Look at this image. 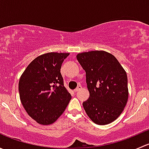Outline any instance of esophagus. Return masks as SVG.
Wrapping results in <instances>:
<instances>
[{
	"instance_id": "esophagus-1",
	"label": "esophagus",
	"mask_w": 149,
	"mask_h": 149,
	"mask_svg": "<svg viewBox=\"0 0 149 149\" xmlns=\"http://www.w3.org/2000/svg\"><path fill=\"white\" fill-rule=\"evenodd\" d=\"M81 88H82V86H78V87H77V88H76V89L74 90V91H75V92H77V91H80V90L81 89Z\"/></svg>"
}]
</instances>
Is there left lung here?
Here are the masks:
<instances>
[{
	"instance_id": "obj_1",
	"label": "left lung",
	"mask_w": 149,
	"mask_h": 149,
	"mask_svg": "<svg viewBox=\"0 0 149 149\" xmlns=\"http://www.w3.org/2000/svg\"><path fill=\"white\" fill-rule=\"evenodd\" d=\"M76 58L86 71L89 98L83 107L87 115L97 125L115 121L128 99L125 70L113 55L103 50L81 52Z\"/></svg>"
}]
</instances>
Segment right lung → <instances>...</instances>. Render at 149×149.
<instances>
[{"label":"right lung","mask_w":149,"mask_h":149,"mask_svg":"<svg viewBox=\"0 0 149 149\" xmlns=\"http://www.w3.org/2000/svg\"><path fill=\"white\" fill-rule=\"evenodd\" d=\"M69 53L48 52L33 60L21 76L19 91L27 114L39 124H52L63 113L71 95L61 68Z\"/></svg>","instance_id":"obj_1"}]
</instances>
